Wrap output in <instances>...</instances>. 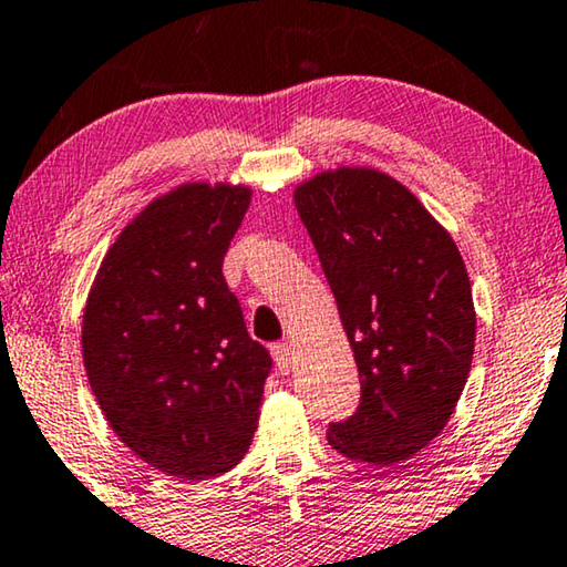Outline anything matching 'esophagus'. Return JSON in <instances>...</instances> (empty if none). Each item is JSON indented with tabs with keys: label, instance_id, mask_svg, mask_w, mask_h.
I'll return each instance as SVG.
<instances>
[{
	"label": "esophagus",
	"instance_id": "esophagus-1",
	"mask_svg": "<svg viewBox=\"0 0 567 567\" xmlns=\"http://www.w3.org/2000/svg\"><path fill=\"white\" fill-rule=\"evenodd\" d=\"M272 354H275L277 367H280V372L290 374V370H292V347L290 344H275Z\"/></svg>",
	"mask_w": 567,
	"mask_h": 567
}]
</instances>
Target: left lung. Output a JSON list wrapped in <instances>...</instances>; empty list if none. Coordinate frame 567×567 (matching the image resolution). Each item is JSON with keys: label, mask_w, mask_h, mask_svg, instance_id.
<instances>
[{"label": "left lung", "mask_w": 567, "mask_h": 567, "mask_svg": "<svg viewBox=\"0 0 567 567\" xmlns=\"http://www.w3.org/2000/svg\"><path fill=\"white\" fill-rule=\"evenodd\" d=\"M362 380L331 421L347 457L395 465L434 440L465 390L475 347L470 277L452 236L401 182L323 172L295 189Z\"/></svg>", "instance_id": "8db88e82"}]
</instances>
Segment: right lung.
<instances>
[{"mask_svg": "<svg viewBox=\"0 0 567 567\" xmlns=\"http://www.w3.org/2000/svg\"><path fill=\"white\" fill-rule=\"evenodd\" d=\"M249 187L185 185L127 223L94 277L82 349L113 432L185 481L238 465L272 357L246 331L223 257Z\"/></svg>", "mask_w": 567, "mask_h": 567, "instance_id": "add662e5", "label": "right lung"}]
</instances>
